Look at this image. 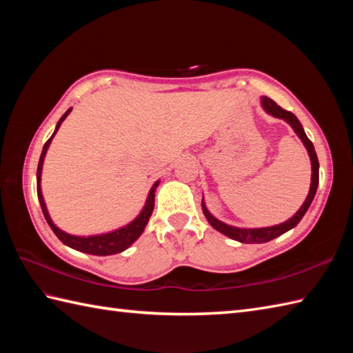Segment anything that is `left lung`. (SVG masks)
Masks as SVG:
<instances>
[{"label":"left lung","instance_id":"left-lung-1","mask_svg":"<svg viewBox=\"0 0 353 353\" xmlns=\"http://www.w3.org/2000/svg\"><path fill=\"white\" fill-rule=\"evenodd\" d=\"M261 106L264 109L268 115H272L274 118H279L283 119L285 123L291 125V129L294 130V133L299 137V139L302 141V144L305 145L306 152L310 154V161H311V185H310V192L308 196H306L303 205L299 208V211L288 219L287 221L279 223V224H274V226H267V228H236V226H232V224L224 223L221 220L216 219L211 212H209V209L206 208L205 203V197L201 199V209H203V214L206 216V220L209 221V224L215 229L219 230L220 234L226 235L232 239H235V241L239 243H245V244H261V243H268L272 241V239L281 236L285 232L291 230L292 228H296L299 221L303 219V215L308 211V208L311 206L314 196H316L317 192V186H319V159H317V154H316V150H314L312 142L306 137V133L303 130V127L299 121L297 117L294 114H291L288 110H283L281 106H277V104L272 100L268 99V97H261Z\"/></svg>","mask_w":353,"mask_h":353}]
</instances>
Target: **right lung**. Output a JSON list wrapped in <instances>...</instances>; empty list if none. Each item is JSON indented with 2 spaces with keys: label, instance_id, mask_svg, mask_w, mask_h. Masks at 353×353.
Segmentation results:
<instances>
[{
  "label": "right lung",
  "instance_id": "right-lung-1",
  "mask_svg": "<svg viewBox=\"0 0 353 353\" xmlns=\"http://www.w3.org/2000/svg\"><path fill=\"white\" fill-rule=\"evenodd\" d=\"M72 108H70L68 110L65 112L62 115V118L59 119L57 124H56V129L52 132L51 138L45 142V145L42 148V153H41V159L39 163H37V172H36V181H37V199H39V203L42 208V212L45 220H47L48 226L51 228V230L54 232L56 236L61 239V241L71 247V249L81 252V253H89V254H97V256H109V254H117V253H121L125 249H129V247L137 241V239L142 235V232H144L147 223L150 220V216L153 214V209H154V192L156 188L159 186L161 181H156L153 183L152 188L148 191V196L145 200V205L144 208L141 209V212L137 215V219L132 220L130 223H127L125 226H121L118 229H114L110 232H104V234H97V235H71L68 232L62 230L61 228H57L54 221L51 220L50 212L47 209V205H45V200L42 196V188H41V181H42V167H43V159H45V154H47L50 144L52 138H54V134L57 133L59 127L62 125V123L65 121V118L71 114Z\"/></svg>",
  "mask_w": 353,
  "mask_h": 353
}]
</instances>
